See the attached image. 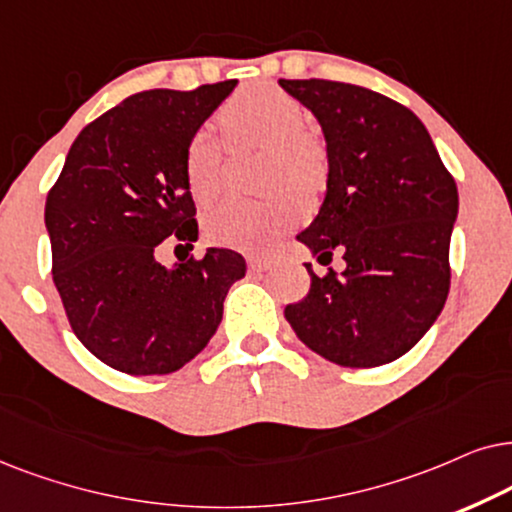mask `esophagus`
Masks as SVG:
<instances>
[{"mask_svg": "<svg viewBox=\"0 0 512 512\" xmlns=\"http://www.w3.org/2000/svg\"><path fill=\"white\" fill-rule=\"evenodd\" d=\"M248 264H250L252 271H257V274H262V271H269L271 267H274V260H271V257H257V255H252V257H248Z\"/></svg>", "mask_w": 512, "mask_h": 512, "instance_id": "obj_1", "label": "esophagus"}]
</instances>
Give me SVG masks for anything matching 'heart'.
Instances as JSON below:
<instances>
[{
    "mask_svg": "<svg viewBox=\"0 0 512 512\" xmlns=\"http://www.w3.org/2000/svg\"><path fill=\"white\" fill-rule=\"evenodd\" d=\"M220 126L238 149H269L267 185L278 192L260 201H224L208 213L206 234L210 241L229 248L264 250L283 229L302 217V201L292 189L313 194L323 187L327 175L325 152L306 131L302 102L271 84H252L238 91L222 107ZM185 170L196 201L208 203L220 194L224 145L213 128H199L192 135Z\"/></svg>",
    "mask_w": 512,
    "mask_h": 512,
    "instance_id": "heart-1",
    "label": "heart"
}]
</instances>
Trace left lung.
<instances>
[{
  "mask_svg": "<svg viewBox=\"0 0 512 512\" xmlns=\"http://www.w3.org/2000/svg\"><path fill=\"white\" fill-rule=\"evenodd\" d=\"M316 117L327 180L318 215L297 241L346 269L316 276L285 306L295 335L330 363L377 367L431 330L449 292V241L459 194L417 114L370 88L278 79Z\"/></svg>",
  "mask_w": 512,
  "mask_h": 512,
  "instance_id": "8db88e82",
  "label": "left lung"
}]
</instances>
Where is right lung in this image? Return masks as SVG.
<instances>
[{"label":"right lung","mask_w":512,"mask_h":512,"mask_svg":"<svg viewBox=\"0 0 512 512\" xmlns=\"http://www.w3.org/2000/svg\"><path fill=\"white\" fill-rule=\"evenodd\" d=\"M236 84L156 88L119 102L77 135L46 199L53 283L74 335L114 370L147 377L187 365L245 276V260L227 248L173 267L154 255L173 234L199 238L187 145Z\"/></svg>","instance_id":"1"}]
</instances>
